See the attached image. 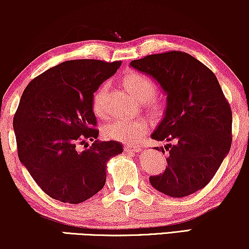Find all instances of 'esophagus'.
<instances>
[{
    "label": "esophagus",
    "instance_id": "esophagus-1",
    "mask_svg": "<svg viewBox=\"0 0 249 249\" xmlns=\"http://www.w3.org/2000/svg\"><path fill=\"white\" fill-rule=\"evenodd\" d=\"M124 151L125 153H139L142 152V147L138 145H125Z\"/></svg>",
    "mask_w": 249,
    "mask_h": 249
}]
</instances>
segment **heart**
Returning <instances> with one entry per match:
<instances>
[{"instance_id":"1","label":"heart","mask_w":249,"mask_h":249,"mask_svg":"<svg viewBox=\"0 0 249 249\" xmlns=\"http://www.w3.org/2000/svg\"><path fill=\"white\" fill-rule=\"evenodd\" d=\"M124 85L127 89L138 97L139 100L148 101L149 107L154 112H159L160 104L151 100L155 96L158 86L151 77L144 73L130 72L124 78ZM110 83L105 81L97 88L93 96V110L98 117H104L105 104H107ZM148 128V121L145 118L138 117L134 119H114L104 127V136L112 141L125 144H134L142 137Z\"/></svg>"}]
</instances>
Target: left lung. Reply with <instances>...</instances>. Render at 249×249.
Returning <instances> with one entry per match:
<instances>
[{
	"instance_id": "8db88e82",
	"label": "left lung",
	"mask_w": 249,
	"mask_h": 249,
	"mask_svg": "<svg viewBox=\"0 0 249 249\" xmlns=\"http://www.w3.org/2000/svg\"><path fill=\"white\" fill-rule=\"evenodd\" d=\"M149 74L168 95L163 120L151 137L165 142L168 166L149 177L152 186L171 197H185L209 183L230 151L232 112L215 74L180 51L151 54L130 62Z\"/></svg>"
}]
</instances>
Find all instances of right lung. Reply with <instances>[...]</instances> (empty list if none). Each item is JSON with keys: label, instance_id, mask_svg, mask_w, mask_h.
Here are the masks:
<instances>
[{"label": "right lung", "instance_id": "add662e5", "mask_svg": "<svg viewBox=\"0 0 249 249\" xmlns=\"http://www.w3.org/2000/svg\"><path fill=\"white\" fill-rule=\"evenodd\" d=\"M121 61L70 60L46 70L23 90L13 118L20 162L45 194L63 203L85 202L103 188L107 162L119 142H100L93 96ZM93 142L89 148L87 141ZM80 144L89 148L77 149Z\"/></svg>", "mask_w": 249, "mask_h": 249}]
</instances>
